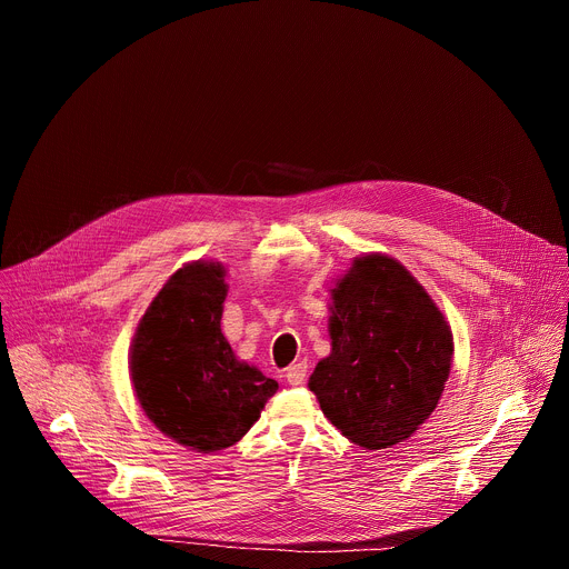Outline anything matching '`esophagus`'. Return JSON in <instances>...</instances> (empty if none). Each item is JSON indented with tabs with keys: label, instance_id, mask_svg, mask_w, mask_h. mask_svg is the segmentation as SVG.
<instances>
[{
	"label": "esophagus",
	"instance_id": "34e87169",
	"mask_svg": "<svg viewBox=\"0 0 569 569\" xmlns=\"http://www.w3.org/2000/svg\"><path fill=\"white\" fill-rule=\"evenodd\" d=\"M306 373H308V365H306V362H297V365H290V367H288L286 380H288V385L297 387V385H301V382L306 380Z\"/></svg>",
	"mask_w": 569,
	"mask_h": 569
}]
</instances>
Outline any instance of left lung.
<instances>
[{
  "label": "left lung",
  "mask_w": 569,
  "mask_h": 569,
  "mask_svg": "<svg viewBox=\"0 0 569 569\" xmlns=\"http://www.w3.org/2000/svg\"><path fill=\"white\" fill-rule=\"evenodd\" d=\"M331 356L308 387L349 441L391 448L430 419L452 365V331L426 288L387 254L358 257L331 290Z\"/></svg>",
  "instance_id": "8db88e82"
}]
</instances>
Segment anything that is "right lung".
<instances>
[{
    "instance_id": "right-lung-1",
    "label": "right lung",
    "mask_w": 569,
    "mask_h": 569,
    "mask_svg": "<svg viewBox=\"0 0 569 569\" xmlns=\"http://www.w3.org/2000/svg\"><path fill=\"white\" fill-rule=\"evenodd\" d=\"M224 266L193 261L150 301L130 345L137 400L176 443L216 452L259 421L279 382L240 362L222 336Z\"/></svg>"
}]
</instances>
